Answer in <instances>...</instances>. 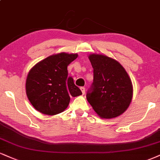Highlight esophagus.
Here are the masks:
<instances>
[{
  "label": "esophagus",
  "mask_w": 160,
  "mask_h": 160,
  "mask_svg": "<svg viewBox=\"0 0 160 160\" xmlns=\"http://www.w3.org/2000/svg\"><path fill=\"white\" fill-rule=\"evenodd\" d=\"M80 90H81V92H82V95H84V94H85V91H86V88H84V87H80Z\"/></svg>",
  "instance_id": "34e87169"
}]
</instances>
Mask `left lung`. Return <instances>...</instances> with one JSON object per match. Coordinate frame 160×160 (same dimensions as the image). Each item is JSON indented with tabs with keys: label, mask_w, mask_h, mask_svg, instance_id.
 <instances>
[{
	"label": "left lung",
	"mask_w": 160,
	"mask_h": 160,
	"mask_svg": "<svg viewBox=\"0 0 160 160\" xmlns=\"http://www.w3.org/2000/svg\"><path fill=\"white\" fill-rule=\"evenodd\" d=\"M93 68V82L86 98L102 118H112L124 113L132 98L131 80L118 61L102 54L88 56Z\"/></svg>",
	"instance_id": "left-lung-1"
}]
</instances>
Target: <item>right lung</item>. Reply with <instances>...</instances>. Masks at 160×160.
Instances as JSON below:
<instances>
[{
    "label": "right lung",
    "mask_w": 160,
    "mask_h": 160,
    "mask_svg": "<svg viewBox=\"0 0 160 160\" xmlns=\"http://www.w3.org/2000/svg\"><path fill=\"white\" fill-rule=\"evenodd\" d=\"M77 53L53 54L38 62L28 73L26 93L36 110L54 115L68 107L70 96L81 95L74 80L68 77L67 67L77 59Z\"/></svg>",
    "instance_id": "1"
}]
</instances>
